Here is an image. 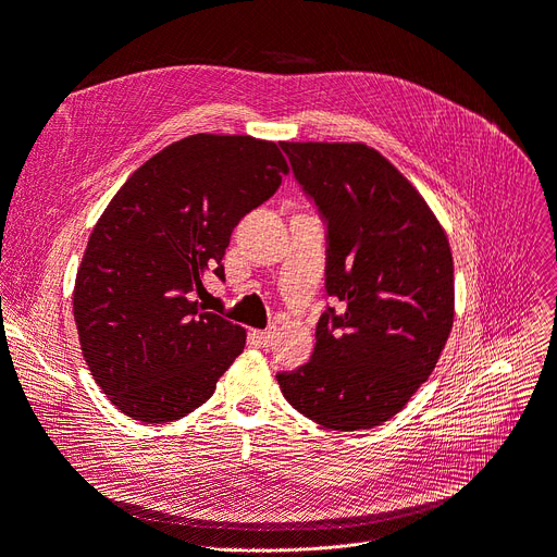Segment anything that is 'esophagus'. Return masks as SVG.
<instances>
[{"label":"esophagus","mask_w":557,"mask_h":557,"mask_svg":"<svg viewBox=\"0 0 557 557\" xmlns=\"http://www.w3.org/2000/svg\"><path fill=\"white\" fill-rule=\"evenodd\" d=\"M255 338L259 342V346L269 348V346L273 344V338H275V330H257V332H255Z\"/></svg>","instance_id":"1"}]
</instances>
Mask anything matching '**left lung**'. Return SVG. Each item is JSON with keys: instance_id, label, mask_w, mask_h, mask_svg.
<instances>
[{"instance_id": "obj_1", "label": "left lung", "mask_w": 557, "mask_h": 557, "mask_svg": "<svg viewBox=\"0 0 557 557\" xmlns=\"http://www.w3.org/2000/svg\"><path fill=\"white\" fill-rule=\"evenodd\" d=\"M327 225L325 292L311 359L277 373L284 398L330 430L396 417L437 367L455 317L444 227L364 143H280Z\"/></svg>"}]
</instances>
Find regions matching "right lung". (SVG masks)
Listing matches in <instances>:
<instances>
[{"mask_svg": "<svg viewBox=\"0 0 557 557\" xmlns=\"http://www.w3.org/2000/svg\"><path fill=\"white\" fill-rule=\"evenodd\" d=\"M286 173L271 140L193 134L115 193L88 238L72 311L86 364L120 412L177 421L244 352L246 330L198 298L205 275L225 280L232 230Z\"/></svg>", "mask_w": 557, "mask_h": 557, "instance_id": "add662e5", "label": "right lung"}]
</instances>
